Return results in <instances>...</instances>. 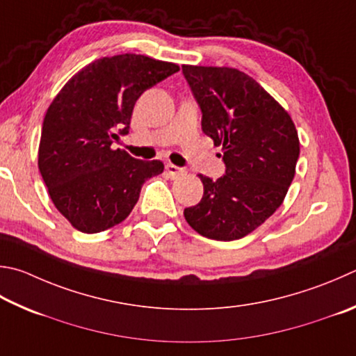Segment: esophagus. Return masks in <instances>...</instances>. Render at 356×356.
<instances>
[{
    "label": "esophagus",
    "mask_w": 356,
    "mask_h": 356,
    "mask_svg": "<svg viewBox=\"0 0 356 356\" xmlns=\"http://www.w3.org/2000/svg\"><path fill=\"white\" fill-rule=\"evenodd\" d=\"M166 171H168V176H170L171 179H179V177H182L186 174L184 168H179L176 165H172V163L166 165Z\"/></svg>",
    "instance_id": "1"
}]
</instances>
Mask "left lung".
Returning <instances> with one entry per match:
<instances>
[{
    "label": "left lung",
    "mask_w": 356,
    "mask_h": 356,
    "mask_svg": "<svg viewBox=\"0 0 356 356\" xmlns=\"http://www.w3.org/2000/svg\"><path fill=\"white\" fill-rule=\"evenodd\" d=\"M202 111V131L222 146L225 174H199L204 196L184 210L199 235L234 241L282 205L296 174L299 137L289 113L255 79L229 67L182 65Z\"/></svg>",
    "instance_id": "left-lung-1"
}]
</instances>
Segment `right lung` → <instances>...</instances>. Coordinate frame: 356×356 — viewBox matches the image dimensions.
I'll return each mask as SVG.
<instances>
[{"label": "right lung", "mask_w": 356, "mask_h": 356, "mask_svg": "<svg viewBox=\"0 0 356 356\" xmlns=\"http://www.w3.org/2000/svg\"><path fill=\"white\" fill-rule=\"evenodd\" d=\"M179 71L141 54L102 57L83 67L48 107L38 146V170L56 209L74 229L98 234L131 215L147 179L163 172L160 160H138L113 149L129 132L145 90Z\"/></svg>", "instance_id": "right-lung-1"}]
</instances>
